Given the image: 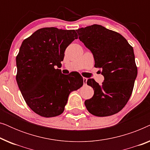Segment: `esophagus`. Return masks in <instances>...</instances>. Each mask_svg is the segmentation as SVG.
Masks as SVG:
<instances>
[{"instance_id": "34e87169", "label": "esophagus", "mask_w": 150, "mask_h": 150, "mask_svg": "<svg viewBox=\"0 0 150 150\" xmlns=\"http://www.w3.org/2000/svg\"><path fill=\"white\" fill-rule=\"evenodd\" d=\"M87 78H85L84 77L83 78V84H84V85H87Z\"/></svg>"}]
</instances>
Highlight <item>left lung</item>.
Listing matches in <instances>:
<instances>
[{
    "label": "left lung",
    "instance_id": "left-lung-1",
    "mask_svg": "<svg viewBox=\"0 0 150 150\" xmlns=\"http://www.w3.org/2000/svg\"><path fill=\"white\" fill-rule=\"evenodd\" d=\"M79 40L93 55L96 67L102 69L104 81L100 85L93 79L87 85L94 90L85 100L90 113L106 117L117 113L132 95L137 76L133 48L122 35L98 24L76 30Z\"/></svg>",
    "mask_w": 150,
    "mask_h": 150
}]
</instances>
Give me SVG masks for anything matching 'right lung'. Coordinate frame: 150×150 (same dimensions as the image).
<instances>
[{
  "label": "right lung",
  "instance_id": "1",
  "mask_svg": "<svg viewBox=\"0 0 150 150\" xmlns=\"http://www.w3.org/2000/svg\"><path fill=\"white\" fill-rule=\"evenodd\" d=\"M78 35L74 30L40 28L22 42L16 57V81L26 103L39 115L52 117L64 111L69 93L81 88L79 74L61 69L65 49Z\"/></svg>",
  "mask_w": 150,
  "mask_h": 150
}]
</instances>
